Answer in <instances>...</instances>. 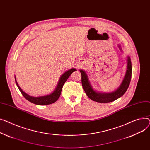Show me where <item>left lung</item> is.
Returning <instances> with one entry per match:
<instances>
[{"label":"left lung","mask_w":150,"mask_h":150,"mask_svg":"<svg viewBox=\"0 0 150 150\" xmlns=\"http://www.w3.org/2000/svg\"><path fill=\"white\" fill-rule=\"evenodd\" d=\"M118 47L119 50L122 51L120 45H118ZM127 65L126 73L121 84L117 88V90L110 93H102L94 90L89 80V77L88 76L87 73L85 71V70H79L82 75V85L87 96L92 100L99 103H108L113 102L122 97L127 91L131 81L132 66L129 56H127Z\"/></svg>","instance_id":"1"}]
</instances>
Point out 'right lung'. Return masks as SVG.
Wrapping results in <instances>:
<instances>
[{
    "mask_svg": "<svg viewBox=\"0 0 150 150\" xmlns=\"http://www.w3.org/2000/svg\"><path fill=\"white\" fill-rule=\"evenodd\" d=\"M77 71L76 68H71L70 69H68V71H65L59 79V82L57 83V85L56 87L55 90L52 91L50 94H47L45 96H39V97H33L28 95L25 93L19 86V85L17 83V82L16 79V76H14L15 77V81L17 86L18 87L19 90L21 92L22 94L24 96V98L30 101V102L34 103L38 105H50L51 103H54L59 98L60 96L62 89L65 83V82L67 81L68 78L71 76L72 73L74 71Z\"/></svg>",
    "mask_w": 150,
    "mask_h": 150,
    "instance_id": "obj_1",
    "label": "right lung"
}]
</instances>
